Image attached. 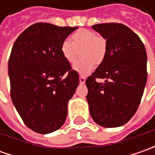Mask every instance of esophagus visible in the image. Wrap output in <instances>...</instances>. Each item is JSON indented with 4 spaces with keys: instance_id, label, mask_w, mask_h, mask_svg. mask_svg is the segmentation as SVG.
I'll use <instances>...</instances> for the list:
<instances>
[{
    "instance_id": "obj_1",
    "label": "esophagus",
    "mask_w": 155,
    "mask_h": 155,
    "mask_svg": "<svg viewBox=\"0 0 155 155\" xmlns=\"http://www.w3.org/2000/svg\"><path fill=\"white\" fill-rule=\"evenodd\" d=\"M79 83H80L81 84H83L85 83V77L84 76L80 75V77H79Z\"/></svg>"
}]
</instances>
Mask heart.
<instances>
[{
	"label": "heart",
	"mask_w": 155,
	"mask_h": 155,
	"mask_svg": "<svg viewBox=\"0 0 155 155\" xmlns=\"http://www.w3.org/2000/svg\"><path fill=\"white\" fill-rule=\"evenodd\" d=\"M71 42L64 40L60 46L63 58L70 64L75 62L77 51H80L82 59L73 65V70L82 75L91 73L95 68V63L99 64L104 61L107 53V40L102 35L89 29H79L71 35Z\"/></svg>",
	"instance_id": "heart-1"
}]
</instances>
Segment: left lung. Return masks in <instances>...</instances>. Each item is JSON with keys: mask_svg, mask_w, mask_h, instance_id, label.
<instances>
[{"mask_svg": "<svg viewBox=\"0 0 155 155\" xmlns=\"http://www.w3.org/2000/svg\"><path fill=\"white\" fill-rule=\"evenodd\" d=\"M92 28L107 40L104 61L85 81L86 99L94 122L104 128L124 125L132 118L146 85L147 52L139 36L120 23ZM103 78L104 83H98Z\"/></svg>", "mask_w": 155, "mask_h": 155, "instance_id": "left-lung-1", "label": "left lung"}]
</instances>
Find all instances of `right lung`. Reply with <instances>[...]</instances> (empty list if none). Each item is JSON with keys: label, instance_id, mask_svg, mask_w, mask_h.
Masks as SVG:
<instances>
[{"label": "right lung", "instance_id": "obj_1", "mask_svg": "<svg viewBox=\"0 0 155 155\" xmlns=\"http://www.w3.org/2000/svg\"><path fill=\"white\" fill-rule=\"evenodd\" d=\"M78 28L35 23L13 45L8 60L11 99L24 123L36 133H51L65 122L79 76L63 58L60 46Z\"/></svg>", "mask_w": 155, "mask_h": 155}]
</instances>
